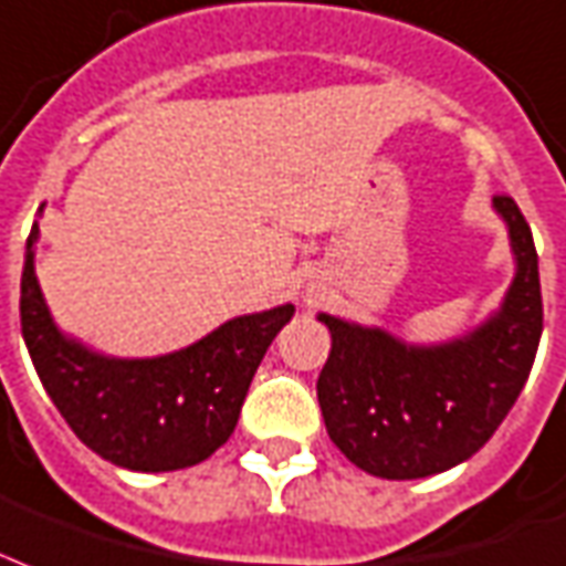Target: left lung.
I'll return each instance as SVG.
<instances>
[{
	"instance_id": "1",
	"label": "left lung",
	"mask_w": 566,
	"mask_h": 566,
	"mask_svg": "<svg viewBox=\"0 0 566 566\" xmlns=\"http://www.w3.org/2000/svg\"><path fill=\"white\" fill-rule=\"evenodd\" d=\"M516 275L502 308L465 338L412 347L382 329L321 314L332 350L317 377L329 439L368 474L412 481L490 442L532 374L543 332L537 249L523 210L495 196Z\"/></svg>"
}]
</instances>
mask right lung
Returning a JSON list of instances; mask_svg holds the SVG:
<instances>
[{"label":"right lung","mask_w":566,"mask_h":566,"mask_svg":"<svg viewBox=\"0 0 566 566\" xmlns=\"http://www.w3.org/2000/svg\"><path fill=\"white\" fill-rule=\"evenodd\" d=\"M38 222L25 240L20 326L34 370L76 437L133 472L187 469L226 446L266 347L293 305L234 317L157 359H106L64 338L34 275Z\"/></svg>","instance_id":"1"}]
</instances>
